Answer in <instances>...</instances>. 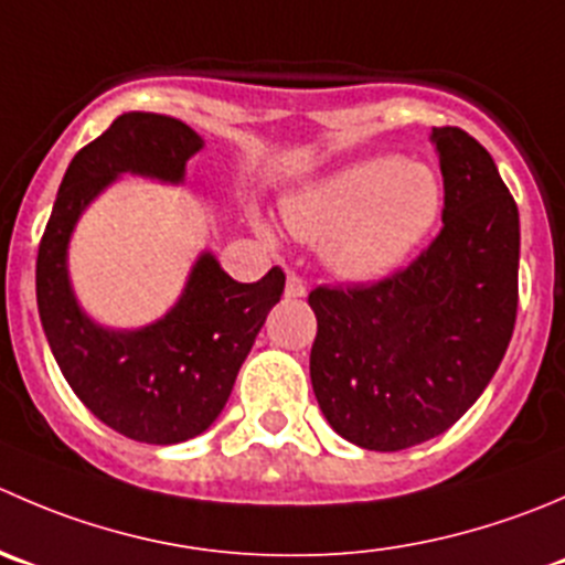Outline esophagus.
Returning a JSON list of instances; mask_svg holds the SVG:
<instances>
[{
  "label": "esophagus",
  "instance_id": "esophagus-1",
  "mask_svg": "<svg viewBox=\"0 0 565 565\" xmlns=\"http://www.w3.org/2000/svg\"><path fill=\"white\" fill-rule=\"evenodd\" d=\"M284 292H287V298H303V295H306L303 278H300L298 273H289V276H287V289H284Z\"/></svg>",
  "mask_w": 565,
  "mask_h": 565
}]
</instances>
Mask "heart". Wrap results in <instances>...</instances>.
Masks as SVG:
<instances>
[{
    "mask_svg": "<svg viewBox=\"0 0 565 565\" xmlns=\"http://www.w3.org/2000/svg\"><path fill=\"white\" fill-rule=\"evenodd\" d=\"M441 184L428 166L397 157L355 162L284 204L298 237L326 243V256L350 278H377L434 232Z\"/></svg>",
    "mask_w": 565,
    "mask_h": 565,
    "instance_id": "obj_1",
    "label": "heart"
}]
</instances>
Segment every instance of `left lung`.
Returning a JSON list of instances; mask_svg holds the SVG:
<instances>
[{"label": "left lung", "instance_id": "left-lung-1", "mask_svg": "<svg viewBox=\"0 0 565 565\" xmlns=\"http://www.w3.org/2000/svg\"><path fill=\"white\" fill-rule=\"evenodd\" d=\"M441 232L372 284L317 287L311 386L342 439L397 452L452 428L494 377L516 326L519 210L489 151L434 126Z\"/></svg>", "mask_w": 565, "mask_h": 565}]
</instances>
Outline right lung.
Here are the masks:
<instances>
[{
  "label": "right lung",
  "instance_id": "right-lung-1",
  "mask_svg": "<svg viewBox=\"0 0 565 565\" xmlns=\"http://www.w3.org/2000/svg\"><path fill=\"white\" fill-rule=\"evenodd\" d=\"M199 149L201 137L182 120L118 115L71 160L38 245V311L60 372L93 416L146 445H179L217 419L287 276L273 267L259 281L239 284L204 254L166 320L140 331H104L71 295L65 248L79 212L118 173L179 182Z\"/></svg>",
  "mask_w": 565,
  "mask_h": 565
}]
</instances>
